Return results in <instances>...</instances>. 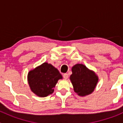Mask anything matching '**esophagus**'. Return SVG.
<instances>
[{
    "label": "esophagus",
    "mask_w": 123,
    "mask_h": 123,
    "mask_svg": "<svg viewBox=\"0 0 123 123\" xmlns=\"http://www.w3.org/2000/svg\"><path fill=\"white\" fill-rule=\"evenodd\" d=\"M63 77L65 79H67L68 78V74H67V73H65V74H63Z\"/></svg>",
    "instance_id": "esophagus-1"
}]
</instances>
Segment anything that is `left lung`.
<instances>
[{"mask_svg": "<svg viewBox=\"0 0 123 123\" xmlns=\"http://www.w3.org/2000/svg\"><path fill=\"white\" fill-rule=\"evenodd\" d=\"M72 73L70 80L75 93L84 96L93 92L98 81V77L93 71L83 64H76L72 68Z\"/></svg>", "mask_w": 123, "mask_h": 123, "instance_id": "1", "label": "left lung"}]
</instances>
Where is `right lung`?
<instances>
[{
  "mask_svg": "<svg viewBox=\"0 0 123 123\" xmlns=\"http://www.w3.org/2000/svg\"><path fill=\"white\" fill-rule=\"evenodd\" d=\"M62 79L59 71L47 62L30 71L28 74V81L31 90L40 97H46L53 93L58 80Z\"/></svg>",
  "mask_w": 123,
  "mask_h": 123,
  "instance_id": "obj_1",
  "label": "right lung"
}]
</instances>
